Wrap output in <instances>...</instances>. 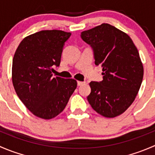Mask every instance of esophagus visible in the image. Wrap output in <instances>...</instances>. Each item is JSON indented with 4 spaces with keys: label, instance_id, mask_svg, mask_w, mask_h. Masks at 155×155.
<instances>
[{
    "label": "esophagus",
    "instance_id": "1",
    "mask_svg": "<svg viewBox=\"0 0 155 155\" xmlns=\"http://www.w3.org/2000/svg\"><path fill=\"white\" fill-rule=\"evenodd\" d=\"M85 83V82H82V81H78L77 82V85H79V86H81V85H84Z\"/></svg>",
    "mask_w": 155,
    "mask_h": 155
}]
</instances>
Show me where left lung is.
<instances>
[{
	"instance_id": "left-lung-1",
	"label": "left lung",
	"mask_w": 155,
	"mask_h": 155,
	"mask_svg": "<svg viewBox=\"0 0 155 155\" xmlns=\"http://www.w3.org/2000/svg\"><path fill=\"white\" fill-rule=\"evenodd\" d=\"M93 48L94 63L103 68L101 82H91L87 101L100 115L114 118L124 112L135 100L142 82L143 63L130 37L109 24L81 33Z\"/></svg>"
}]
</instances>
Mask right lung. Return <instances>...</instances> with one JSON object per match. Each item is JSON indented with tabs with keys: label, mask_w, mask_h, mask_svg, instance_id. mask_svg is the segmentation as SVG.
Instances as JSON below:
<instances>
[{
	"label": "right lung",
	"mask_w": 155,
	"mask_h": 155,
	"mask_svg": "<svg viewBox=\"0 0 155 155\" xmlns=\"http://www.w3.org/2000/svg\"><path fill=\"white\" fill-rule=\"evenodd\" d=\"M71 34L46 30L28 36L20 43L12 59V81L17 95L34 115L54 118L64 109L77 86L73 79L53 77L64 43Z\"/></svg>",
	"instance_id": "1"
}]
</instances>
